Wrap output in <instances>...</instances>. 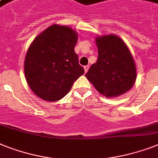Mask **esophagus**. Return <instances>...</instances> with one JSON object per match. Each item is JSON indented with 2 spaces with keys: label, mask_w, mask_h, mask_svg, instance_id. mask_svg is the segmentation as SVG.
Listing matches in <instances>:
<instances>
[{
  "label": "esophagus",
  "mask_w": 158,
  "mask_h": 158,
  "mask_svg": "<svg viewBox=\"0 0 158 158\" xmlns=\"http://www.w3.org/2000/svg\"><path fill=\"white\" fill-rule=\"evenodd\" d=\"M88 69H89V66H88H88H84V70H85V72H86V73L88 72Z\"/></svg>",
  "instance_id": "1"
}]
</instances>
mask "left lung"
Wrapping results in <instances>:
<instances>
[{"label":"left lung","mask_w":158,"mask_h":158,"mask_svg":"<svg viewBox=\"0 0 158 158\" xmlns=\"http://www.w3.org/2000/svg\"><path fill=\"white\" fill-rule=\"evenodd\" d=\"M98 57L86 78L101 94L106 97H118L134 85L136 69L132 55L118 36L110 35L97 37Z\"/></svg>","instance_id":"1"}]
</instances>
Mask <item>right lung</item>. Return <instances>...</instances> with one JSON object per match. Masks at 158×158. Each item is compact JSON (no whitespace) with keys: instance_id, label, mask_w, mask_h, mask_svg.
I'll use <instances>...</instances> for the list:
<instances>
[{"instance_id":"right-lung-1","label":"right lung","mask_w":158,"mask_h":158,"mask_svg":"<svg viewBox=\"0 0 158 158\" xmlns=\"http://www.w3.org/2000/svg\"><path fill=\"white\" fill-rule=\"evenodd\" d=\"M77 40L75 31L59 25L51 26L33 40L26 55L24 72L28 85L40 98H63L84 74L75 52Z\"/></svg>"}]
</instances>
